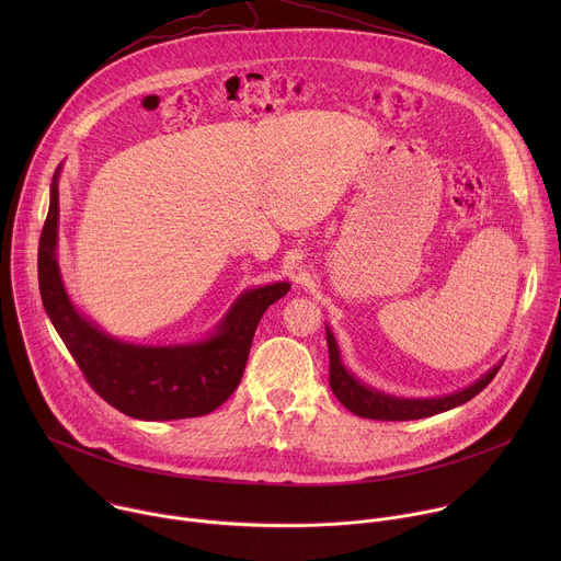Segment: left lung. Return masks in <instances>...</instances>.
<instances>
[{
    "instance_id": "8db88e82",
    "label": "left lung",
    "mask_w": 561,
    "mask_h": 561,
    "mask_svg": "<svg viewBox=\"0 0 561 561\" xmlns=\"http://www.w3.org/2000/svg\"><path fill=\"white\" fill-rule=\"evenodd\" d=\"M327 340H329V357H331L329 383H331L335 397L340 399V402L351 413H355L357 417H366V420L407 422V420H422V417H431V415L450 411L455 407L466 404L468 399H472L477 392H482L493 381L497 370L502 368V364L495 366L493 370H489L482 379L474 381L466 390H459V392L448 394V397H437V399H399V397H390V394L377 392V390L366 388L364 383H359L342 366L335 337H333V333L329 329H327Z\"/></svg>"
}]
</instances>
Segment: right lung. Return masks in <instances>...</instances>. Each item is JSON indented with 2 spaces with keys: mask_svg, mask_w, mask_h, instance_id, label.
Masks as SVG:
<instances>
[{
  "mask_svg": "<svg viewBox=\"0 0 561 561\" xmlns=\"http://www.w3.org/2000/svg\"><path fill=\"white\" fill-rule=\"evenodd\" d=\"M57 208V178H53L37 253L39 293L53 327L91 388L119 413L148 422L202 417L221 407L242 381L264 310L290 286L282 282L244 293L219 333L202 344L171 348L122 344L89 324L61 286L55 260Z\"/></svg>",
  "mask_w": 561,
  "mask_h": 561,
  "instance_id": "add662e5",
  "label": "right lung"
}]
</instances>
